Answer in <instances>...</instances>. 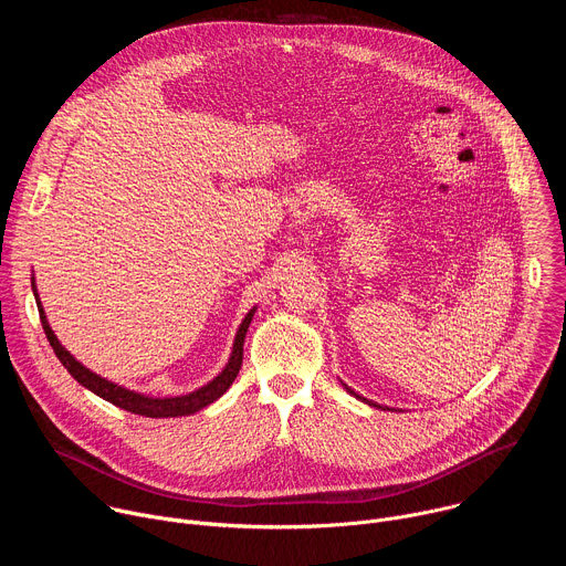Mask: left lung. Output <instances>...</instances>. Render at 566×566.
Wrapping results in <instances>:
<instances>
[{
    "instance_id": "8db88e82",
    "label": "left lung",
    "mask_w": 566,
    "mask_h": 566,
    "mask_svg": "<svg viewBox=\"0 0 566 566\" xmlns=\"http://www.w3.org/2000/svg\"><path fill=\"white\" fill-rule=\"evenodd\" d=\"M345 389H347V391H349V394H354V396H356V398H360V400H365V402H369V406H374V408H380V406H376V402H371V400H367V398H363V396H358V394H356V391H354V389H352V387H347V385H345Z\"/></svg>"
}]
</instances>
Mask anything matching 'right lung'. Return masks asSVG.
<instances>
[{"instance_id":"1","label":"right lung","mask_w":566,"mask_h":566,"mask_svg":"<svg viewBox=\"0 0 566 566\" xmlns=\"http://www.w3.org/2000/svg\"><path fill=\"white\" fill-rule=\"evenodd\" d=\"M38 297V293H35ZM38 308H40V319H42V329L55 352V356L60 358V363L66 367V371L83 385L87 387L90 391H94L96 396L109 400L112 406L120 408V410H127L132 415H140V417H149V419H175V417H188V415H195L199 410H203L206 406H210V402H214L230 385L232 380L237 378L239 369H241V358H244V338H247V332H249V325L251 319L255 315V308H251L244 317V322H241V327L234 336V345H232V354H230V360L228 365L223 367V371L212 378L208 385H203L201 389H195L186 396H175V398H154V396H145V394H136L132 389H125L107 378H101L98 374L90 371L85 365H80L62 345L60 340L55 338V334L51 332L49 322H46V315L40 306V300H38Z\"/></svg>"}]
</instances>
